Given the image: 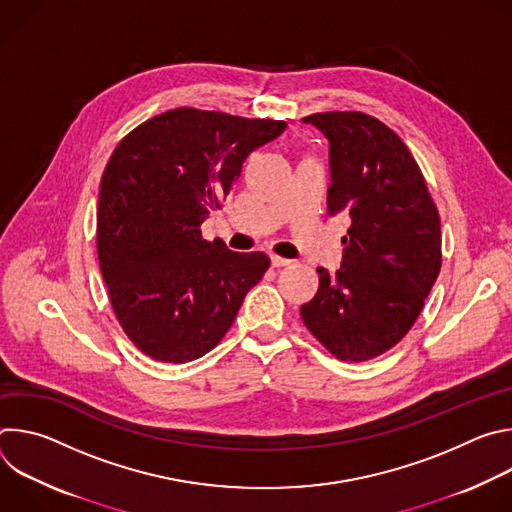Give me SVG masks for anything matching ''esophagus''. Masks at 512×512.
Segmentation results:
<instances>
[{"mask_svg": "<svg viewBox=\"0 0 512 512\" xmlns=\"http://www.w3.org/2000/svg\"><path fill=\"white\" fill-rule=\"evenodd\" d=\"M271 265H273V267H285V265H291V261H289V259H283V257L275 255V253H271Z\"/></svg>", "mask_w": 512, "mask_h": 512, "instance_id": "1", "label": "esophagus"}]
</instances>
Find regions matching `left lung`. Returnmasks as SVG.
Listing matches in <instances>:
<instances>
[{
    "label": "left lung",
    "mask_w": 512,
    "mask_h": 512,
    "mask_svg": "<svg viewBox=\"0 0 512 512\" xmlns=\"http://www.w3.org/2000/svg\"><path fill=\"white\" fill-rule=\"evenodd\" d=\"M330 143L328 214L350 218L340 269L318 267L306 328L340 360H371L415 324L442 267L440 214L401 137L358 111L304 117Z\"/></svg>",
    "instance_id": "8db88e82"
}]
</instances>
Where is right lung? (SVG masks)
<instances>
[{
	"label": "right lung",
	"instance_id": "add662e5",
	"mask_svg": "<svg viewBox=\"0 0 512 512\" xmlns=\"http://www.w3.org/2000/svg\"><path fill=\"white\" fill-rule=\"evenodd\" d=\"M283 129L285 121L178 107L119 141L101 178L97 253L113 312L143 354L188 362L233 326L269 257L208 243L200 225L249 154Z\"/></svg>",
	"mask_w": 512,
	"mask_h": 512
}]
</instances>
